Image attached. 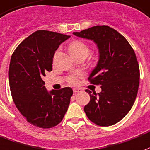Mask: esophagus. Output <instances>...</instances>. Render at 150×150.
<instances>
[{
    "mask_svg": "<svg viewBox=\"0 0 150 150\" xmlns=\"http://www.w3.org/2000/svg\"><path fill=\"white\" fill-rule=\"evenodd\" d=\"M79 92H81V88H74V93H79Z\"/></svg>",
    "mask_w": 150,
    "mask_h": 150,
    "instance_id": "esophagus-1",
    "label": "esophagus"
}]
</instances>
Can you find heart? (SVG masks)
Returning a JSON list of instances; mask_svg holds the SVG:
<instances>
[{
    "label": "heart",
    "instance_id": "b5f03b06",
    "mask_svg": "<svg viewBox=\"0 0 150 150\" xmlns=\"http://www.w3.org/2000/svg\"><path fill=\"white\" fill-rule=\"evenodd\" d=\"M89 47L86 44L80 40H75L69 45V52L71 54H85L87 57L89 53ZM82 76L83 74L81 72H76L73 75H71L68 81L71 85H76L78 82V78Z\"/></svg>",
    "mask_w": 150,
    "mask_h": 150
}]
</instances>
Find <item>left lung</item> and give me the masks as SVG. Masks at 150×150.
Here are the masks:
<instances>
[{"label":"left lung","mask_w":150,"mask_h":150,"mask_svg":"<svg viewBox=\"0 0 150 150\" xmlns=\"http://www.w3.org/2000/svg\"><path fill=\"white\" fill-rule=\"evenodd\" d=\"M74 35L93 40L98 47L99 60L89 74L101 92L92 93L84 110L88 118L100 126L117 123L129 112L139 87L140 70L136 54L128 40L109 26H93Z\"/></svg>","instance_id":"obj_1"}]
</instances>
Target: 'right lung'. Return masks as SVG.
<instances>
[{
	"instance_id": "obj_1",
	"label": "right lung",
	"mask_w": 150,
	"mask_h": 150,
	"mask_svg": "<svg viewBox=\"0 0 150 150\" xmlns=\"http://www.w3.org/2000/svg\"><path fill=\"white\" fill-rule=\"evenodd\" d=\"M69 38L38 30L23 40L12 55L8 71L12 98L20 112L35 126H56L67 112L73 89L65 87L49 92L43 78L52 71L55 51Z\"/></svg>"
}]
</instances>
